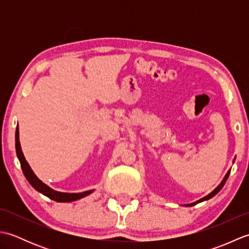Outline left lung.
<instances>
[{
  "label": "left lung",
  "mask_w": 249,
  "mask_h": 249,
  "mask_svg": "<svg viewBox=\"0 0 249 249\" xmlns=\"http://www.w3.org/2000/svg\"><path fill=\"white\" fill-rule=\"evenodd\" d=\"M234 161V160H233ZM230 171H231V169H230V170L228 171V172H227V174H226V176H225V178H224V179H223V181H221V183L218 185V186L217 187H216L214 190H213V192L212 193H211V194H209L208 196H205V197L204 198H202V199H200V200H198V201H196V202H194V203H190V204H186V206H193V205H195V204H197V203H199V202H202V201H205V200H209V199H211V198H213L214 197V196L216 195V194H218L219 192H220V189L221 188H223L224 187V185H225V183H226V181H227V179H228V178H229V174H230Z\"/></svg>",
  "instance_id": "obj_1"
}]
</instances>
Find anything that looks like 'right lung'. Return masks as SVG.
<instances>
[{"instance_id": "add662e5", "label": "right lung", "mask_w": 249, "mask_h": 249, "mask_svg": "<svg viewBox=\"0 0 249 249\" xmlns=\"http://www.w3.org/2000/svg\"><path fill=\"white\" fill-rule=\"evenodd\" d=\"M16 152H17V156L19 158L21 169H22L24 177L26 178V179H28L29 183L37 190V192H39L43 195L47 196V197L50 198L51 200H54V201H56V202H71V201H76L78 199H81L91 193H93V190H88V192L78 193V194L60 193V192H56V190H53L52 188H50L48 185H46L45 183L41 182L40 179L35 176V173L31 169L28 161L25 160L22 151H21L18 126H17V128H16Z\"/></svg>"}]
</instances>
